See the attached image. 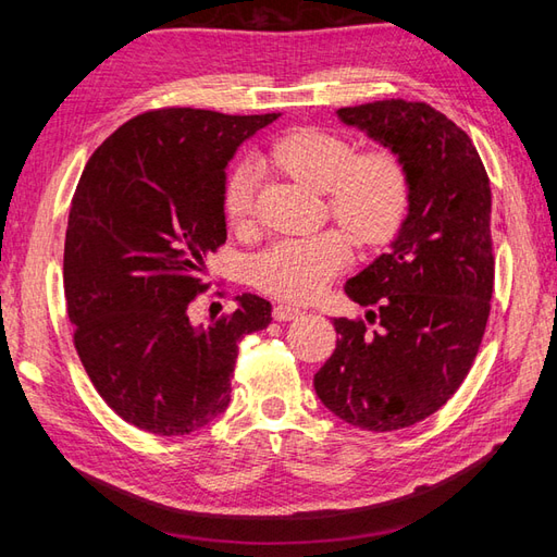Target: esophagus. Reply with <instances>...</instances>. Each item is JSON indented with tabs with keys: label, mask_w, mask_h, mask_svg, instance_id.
I'll list each match as a JSON object with an SVG mask.
<instances>
[{
	"label": "esophagus",
	"mask_w": 557,
	"mask_h": 557,
	"mask_svg": "<svg viewBox=\"0 0 557 557\" xmlns=\"http://www.w3.org/2000/svg\"><path fill=\"white\" fill-rule=\"evenodd\" d=\"M301 315V311L299 309H294V306H287V304H280V306H275V309H272V318H275V321H294V318H299Z\"/></svg>",
	"instance_id": "esophagus-1"
}]
</instances>
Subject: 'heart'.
<instances>
[{
	"instance_id": "1",
	"label": "heart",
	"mask_w": 557,
	"mask_h": 557,
	"mask_svg": "<svg viewBox=\"0 0 557 557\" xmlns=\"http://www.w3.org/2000/svg\"><path fill=\"white\" fill-rule=\"evenodd\" d=\"M268 160L294 180L325 194L327 210L359 244H383L399 227L409 203L405 164L389 150L354 156V146L321 128H294L277 138ZM258 168L236 162L222 191L224 215L244 227L256 208ZM351 260V244L342 232H323L306 239H285L253 260L251 280L270 297L311 301Z\"/></svg>"
}]
</instances>
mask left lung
Returning <instances> with one entry per match:
<instances>
[{
  "instance_id": "obj_1",
  "label": "left lung",
  "mask_w": 557,
  "mask_h": 557,
  "mask_svg": "<svg viewBox=\"0 0 557 557\" xmlns=\"http://www.w3.org/2000/svg\"><path fill=\"white\" fill-rule=\"evenodd\" d=\"M337 116L401 160L409 210L389 251L345 285L381 327L335 318L313 387L342 421L397 431L441 409L476 359L495 275L491 182L471 138L431 104L377 100Z\"/></svg>"
}]
</instances>
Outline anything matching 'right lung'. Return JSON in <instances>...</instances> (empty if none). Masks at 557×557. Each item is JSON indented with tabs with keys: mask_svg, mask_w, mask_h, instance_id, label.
I'll return each instance as SVG.
<instances>
[{
	"mask_svg": "<svg viewBox=\"0 0 557 557\" xmlns=\"http://www.w3.org/2000/svg\"><path fill=\"white\" fill-rule=\"evenodd\" d=\"M277 116L150 110L81 174L64 242L66 313L90 383L140 431L186 435L218 419L242 337L272 321L256 294L208 325L191 321V306L208 289V256L227 239L224 168Z\"/></svg>",
	"mask_w": 557,
	"mask_h": 557,
	"instance_id": "add662e5",
	"label": "right lung"
}]
</instances>
